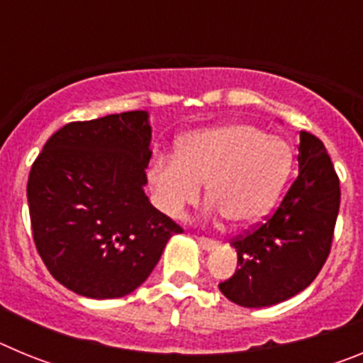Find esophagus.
Here are the masks:
<instances>
[{"label":"esophagus","mask_w":363,"mask_h":363,"mask_svg":"<svg viewBox=\"0 0 363 363\" xmlns=\"http://www.w3.org/2000/svg\"><path fill=\"white\" fill-rule=\"evenodd\" d=\"M198 245L203 249V251H214L218 247L216 240H209V238H203V236H198Z\"/></svg>","instance_id":"obj_1"}]
</instances>
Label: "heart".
Instances as JSON below:
<instances>
[{
  "instance_id": "obj_1",
  "label": "heart",
  "mask_w": 363,
  "mask_h": 363,
  "mask_svg": "<svg viewBox=\"0 0 363 363\" xmlns=\"http://www.w3.org/2000/svg\"><path fill=\"white\" fill-rule=\"evenodd\" d=\"M293 162V149L281 138L252 125L225 123L187 134L176 156L154 160L149 184L158 209L178 220L189 205L196 203L201 184L207 182L211 211L249 225L277 205Z\"/></svg>"
}]
</instances>
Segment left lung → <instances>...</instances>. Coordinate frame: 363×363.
Wrapping results in <instances>:
<instances>
[{
  "label": "left lung",
  "instance_id": "obj_1",
  "mask_svg": "<svg viewBox=\"0 0 363 363\" xmlns=\"http://www.w3.org/2000/svg\"><path fill=\"white\" fill-rule=\"evenodd\" d=\"M340 179L318 138L301 130L298 176L278 209L230 245L238 265L218 287L242 307H269L309 287L331 252Z\"/></svg>",
  "mask_w": 363,
  "mask_h": 363
}]
</instances>
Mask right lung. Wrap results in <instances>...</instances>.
<instances>
[{
  "label": "right lung",
  "mask_w": 363,
  "mask_h": 363,
  "mask_svg": "<svg viewBox=\"0 0 363 363\" xmlns=\"http://www.w3.org/2000/svg\"><path fill=\"white\" fill-rule=\"evenodd\" d=\"M149 112L72 121L49 138L27 184L43 264L79 296L121 298L143 284L182 227L147 198Z\"/></svg>",
  "instance_id": "1"
}]
</instances>
